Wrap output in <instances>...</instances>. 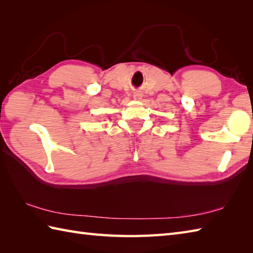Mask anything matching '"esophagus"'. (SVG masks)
<instances>
[{
	"label": "esophagus",
	"mask_w": 253,
	"mask_h": 253,
	"mask_svg": "<svg viewBox=\"0 0 253 253\" xmlns=\"http://www.w3.org/2000/svg\"><path fill=\"white\" fill-rule=\"evenodd\" d=\"M142 98V94L140 92H135V94H133V99L135 100H141Z\"/></svg>",
	"instance_id": "34e87169"
}]
</instances>
